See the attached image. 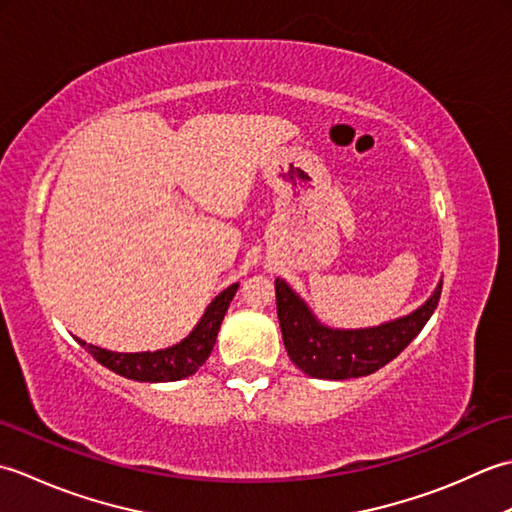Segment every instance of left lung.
I'll use <instances>...</instances> for the list:
<instances>
[{
	"mask_svg": "<svg viewBox=\"0 0 512 512\" xmlns=\"http://www.w3.org/2000/svg\"><path fill=\"white\" fill-rule=\"evenodd\" d=\"M275 292L281 336L290 361L312 378L347 380L374 374L416 339L438 308L442 281L420 308L405 317L358 330L321 323L284 279H275Z\"/></svg>",
	"mask_w": 512,
	"mask_h": 512,
	"instance_id": "left-lung-1",
	"label": "left lung"
}]
</instances>
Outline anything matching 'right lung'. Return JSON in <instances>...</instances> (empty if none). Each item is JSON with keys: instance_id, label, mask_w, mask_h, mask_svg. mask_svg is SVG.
<instances>
[{"instance_id": "obj_1", "label": "right lung", "mask_w": 512, "mask_h": 512, "mask_svg": "<svg viewBox=\"0 0 512 512\" xmlns=\"http://www.w3.org/2000/svg\"><path fill=\"white\" fill-rule=\"evenodd\" d=\"M237 288L239 284H233L222 290L220 295L206 306L202 319L189 332V336H184L176 345L165 347V350L127 354L103 350V347L85 343L81 339L76 341H79L101 365L125 378L138 380V383H171V380L187 378L198 372L206 358L211 356L217 332H220L224 314L228 306H231Z\"/></svg>"}]
</instances>
